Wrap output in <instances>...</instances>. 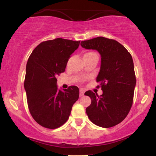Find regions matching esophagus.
<instances>
[{"mask_svg": "<svg viewBox=\"0 0 156 156\" xmlns=\"http://www.w3.org/2000/svg\"><path fill=\"white\" fill-rule=\"evenodd\" d=\"M83 95H84V90L82 89V88H81L80 90V96L82 97Z\"/></svg>", "mask_w": 156, "mask_h": 156, "instance_id": "esophagus-1", "label": "esophagus"}]
</instances>
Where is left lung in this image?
I'll list each match as a JSON object with an SVG mask.
<instances>
[{
  "label": "left lung",
  "mask_w": 156,
  "mask_h": 156,
  "mask_svg": "<svg viewBox=\"0 0 156 156\" xmlns=\"http://www.w3.org/2000/svg\"><path fill=\"white\" fill-rule=\"evenodd\" d=\"M81 46L96 50L101 56L96 81L101 85L102 94L85 93L91 99L86 114L96 126L113 127L125 119L133 105L136 86L133 58L119 42L104 37L81 41Z\"/></svg>",
  "instance_id": "obj_1"
}]
</instances>
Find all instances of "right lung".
I'll list each match as a JSON object with an SVG mask.
<instances>
[{
  "label": "right lung",
  "mask_w": 156,
  "mask_h": 156,
  "mask_svg": "<svg viewBox=\"0 0 156 156\" xmlns=\"http://www.w3.org/2000/svg\"><path fill=\"white\" fill-rule=\"evenodd\" d=\"M80 41L56 38L41 42L28 58L24 88L30 113L38 124L56 129L66 123L78 100L77 86L58 89L56 76L65 72Z\"/></svg>",
  "instance_id": "add662e5"
}]
</instances>
